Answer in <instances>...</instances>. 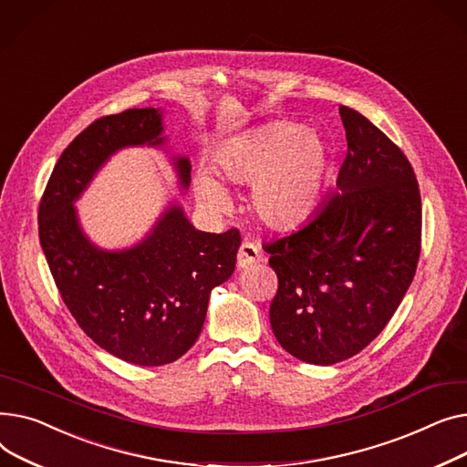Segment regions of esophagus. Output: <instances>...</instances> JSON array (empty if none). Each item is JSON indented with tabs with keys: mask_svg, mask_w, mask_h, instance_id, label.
Masks as SVG:
<instances>
[{
	"mask_svg": "<svg viewBox=\"0 0 467 467\" xmlns=\"http://www.w3.org/2000/svg\"><path fill=\"white\" fill-rule=\"evenodd\" d=\"M260 260H262L260 244H256L253 241H243L241 246H239V251H237V265L241 269H244V267H251L253 264H256Z\"/></svg>",
	"mask_w": 467,
	"mask_h": 467,
	"instance_id": "1",
	"label": "esophagus"
}]
</instances>
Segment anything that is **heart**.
Returning a JSON list of instances; mask_svg holds the SVG:
<instances>
[{"label": "heart", "mask_w": 467, "mask_h": 467, "mask_svg": "<svg viewBox=\"0 0 467 467\" xmlns=\"http://www.w3.org/2000/svg\"><path fill=\"white\" fill-rule=\"evenodd\" d=\"M221 173L253 184L251 205L273 230L304 224L317 209L327 173V150L315 133L296 124H273L235 140L216 158ZM196 196L207 209L230 207L226 188L211 173L194 177Z\"/></svg>", "instance_id": "heart-1"}]
</instances>
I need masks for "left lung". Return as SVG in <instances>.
<instances>
[{"label":"left lung","instance_id":"8db88e82","mask_svg":"<svg viewBox=\"0 0 467 467\" xmlns=\"http://www.w3.org/2000/svg\"><path fill=\"white\" fill-rule=\"evenodd\" d=\"M337 190L299 230L264 243L279 286L273 334L297 360L332 366L364 350L413 283L422 205L413 166L364 115L341 105Z\"/></svg>","mask_w":467,"mask_h":467}]
</instances>
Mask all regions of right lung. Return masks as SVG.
I'll return each mask as SVG.
<instances>
[{"label": "right lung", "instance_id": "1", "mask_svg": "<svg viewBox=\"0 0 467 467\" xmlns=\"http://www.w3.org/2000/svg\"><path fill=\"white\" fill-rule=\"evenodd\" d=\"M152 107L107 115L82 130L58 158L39 202V241L57 288L78 327L103 350L137 366L171 364L198 341L209 294L230 279L237 228L207 234L170 207L131 251L103 253L80 234L73 200L101 163L126 145H160ZM181 181L190 163L177 160Z\"/></svg>", "mask_w": 467, "mask_h": 467}]
</instances>
